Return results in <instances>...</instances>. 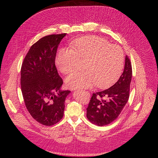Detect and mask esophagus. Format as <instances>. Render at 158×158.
<instances>
[{"label":"esophagus","instance_id":"esophagus-1","mask_svg":"<svg viewBox=\"0 0 158 158\" xmlns=\"http://www.w3.org/2000/svg\"><path fill=\"white\" fill-rule=\"evenodd\" d=\"M84 92H85V91H84ZM85 92L87 94V95H88V96H89V95H90V94H89V93L88 92Z\"/></svg>","mask_w":158,"mask_h":158}]
</instances>
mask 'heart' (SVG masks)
<instances>
[{"instance_id":"heart-1","label":"heart","mask_w":158,"mask_h":158,"mask_svg":"<svg viewBox=\"0 0 158 158\" xmlns=\"http://www.w3.org/2000/svg\"><path fill=\"white\" fill-rule=\"evenodd\" d=\"M72 47L63 48L58 52L56 64L63 73L77 68L79 60L86 61L84 72H76L66 79L72 89L89 88L94 85L104 88L118 78L123 65V52L117 45L97 36L82 37L72 43Z\"/></svg>"}]
</instances>
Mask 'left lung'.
Here are the masks:
<instances>
[{
    "mask_svg": "<svg viewBox=\"0 0 158 158\" xmlns=\"http://www.w3.org/2000/svg\"><path fill=\"white\" fill-rule=\"evenodd\" d=\"M132 73L131 62L126 56L124 70L118 81L110 88L92 94L86 109L89 122L104 126L118 118L128 101Z\"/></svg>",
    "mask_w": 158,
    "mask_h": 158,
    "instance_id": "left-lung-1",
    "label": "left lung"
}]
</instances>
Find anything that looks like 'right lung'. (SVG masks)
I'll use <instances>...</instances> for the list:
<instances>
[{"instance_id":"right-lung-1","label":"right lung","mask_w":158,"mask_h":158,"mask_svg":"<svg viewBox=\"0 0 158 158\" xmlns=\"http://www.w3.org/2000/svg\"><path fill=\"white\" fill-rule=\"evenodd\" d=\"M66 33L51 35L33 44L21 67V90L31 117L44 126H51L63 117L64 101L70 91H61L63 83L55 60L57 47Z\"/></svg>"}]
</instances>
